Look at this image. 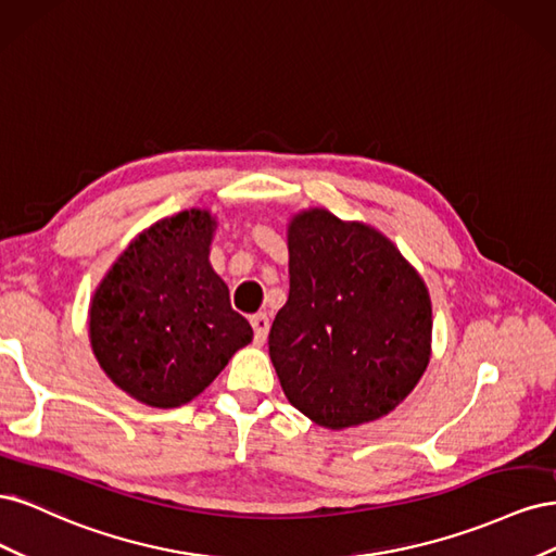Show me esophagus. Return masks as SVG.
I'll return each mask as SVG.
<instances>
[{
  "label": "esophagus",
  "instance_id": "esophagus-1",
  "mask_svg": "<svg viewBox=\"0 0 556 556\" xmlns=\"http://www.w3.org/2000/svg\"><path fill=\"white\" fill-rule=\"evenodd\" d=\"M250 325H252V331H255V341L264 343L266 336H268V327H271L266 313H255V315H252L250 317Z\"/></svg>",
  "mask_w": 556,
  "mask_h": 556
}]
</instances>
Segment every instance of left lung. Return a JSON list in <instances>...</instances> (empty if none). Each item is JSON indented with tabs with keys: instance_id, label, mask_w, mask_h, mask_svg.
Here are the masks:
<instances>
[{
	"instance_id": "1",
	"label": "left lung",
	"mask_w": 556,
	"mask_h": 556,
	"mask_svg": "<svg viewBox=\"0 0 556 556\" xmlns=\"http://www.w3.org/2000/svg\"><path fill=\"white\" fill-rule=\"evenodd\" d=\"M290 296L268 333L285 396L327 429L392 413L431 355V299L396 245L325 208L288 227Z\"/></svg>"
}]
</instances>
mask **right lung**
Returning <instances> with one entry per match:
<instances>
[{
	"label": "right lung",
	"instance_id": "obj_1",
	"mask_svg": "<svg viewBox=\"0 0 556 556\" xmlns=\"http://www.w3.org/2000/svg\"><path fill=\"white\" fill-rule=\"evenodd\" d=\"M215 220L190 208L129 243L90 304V343L104 374L153 408H178L252 341L208 262Z\"/></svg>",
	"mask_w": 556,
	"mask_h": 556
}]
</instances>
